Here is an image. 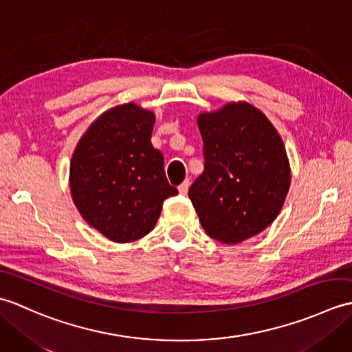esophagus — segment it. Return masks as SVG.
<instances>
[{
    "mask_svg": "<svg viewBox=\"0 0 352 352\" xmlns=\"http://www.w3.org/2000/svg\"><path fill=\"white\" fill-rule=\"evenodd\" d=\"M189 186H190V182L189 180H184L180 186H178V192H180L182 195H186V193H188Z\"/></svg>",
    "mask_w": 352,
    "mask_h": 352,
    "instance_id": "34e87169",
    "label": "esophagus"
}]
</instances>
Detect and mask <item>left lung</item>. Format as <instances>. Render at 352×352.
I'll return each instance as SVG.
<instances>
[{"label":"left lung","mask_w":352,"mask_h":352,"mask_svg":"<svg viewBox=\"0 0 352 352\" xmlns=\"http://www.w3.org/2000/svg\"><path fill=\"white\" fill-rule=\"evenodd\" d=\"M204 172L189 198L206 233L236 245L278 216L290 188V164L280 133L246 101L198 115Z\"/></svg>","instance_id":"left-lung-1"}]
</instances>
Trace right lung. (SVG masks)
I'll use <instances>...</instances> for the list:
<instances>
[{
	"label": "right lung",
	"instance_id": "add662e5",
	"mask_svg": "<svg viewBox=\"0 0 352 352\" xmlns=\"http://www.w3.org/2000/svg\"><path fill=\"white\" fill-rule=\"evenodd\" d=\"M155 115L136 102L104 111L81 136L69 166V189L80 214L116 243L146 236L163 201L178 193L168 183L163 155L151 145Z\"/></svg>",
	"mask_w": 352,
	"mask_h": 352
}]
</instances>
